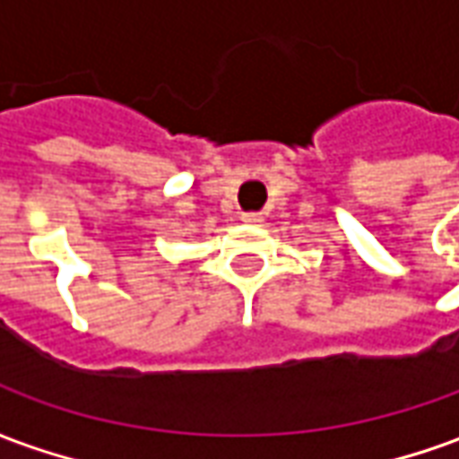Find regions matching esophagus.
I'll return each instance as SVG.
<instances>
[{"label":"esophagus","instance_id":"34e87169","mask_svg":"<svg viewBox=\"0 0 459 459\" xmlns=\"http://www.w3.org/2000/svg\"><path fill=\"white\" fill-rule=\"evenodd\" d=\"M240 219L246 221V223H253V226H260V223H263V213H255V211H250V213H243Z\"/></svg>","mask_w":459,"mask_h":459}]
</instances>
